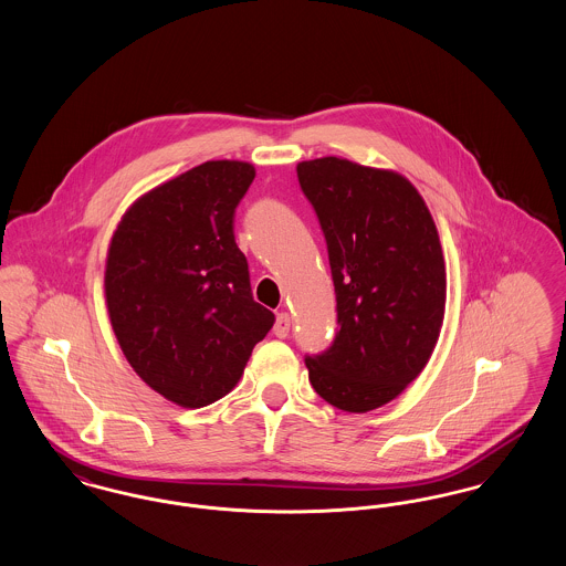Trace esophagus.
I'll list each match as a JSON object with an SVG mask.
<instances>
[{
  "label": "esophagus",
  "mask_w": 566,
  "mask_h": 566,
  "mask_svg": "<svg viewBox=\"0 0 566 566\" xmlns=\"http://www.w3.org/2000/svg\"><path fill=\"white\" fill-rule=\"evenodd\" d=\"M289 331H291V316H289V312H280V314L275 316L273 333H275V337L284 339V337L289 335Z\"/></svg>",
  "instance_id": "obj_1"
}]
</instances>
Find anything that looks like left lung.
Listing matches in <instances>:
<instances>
[{
    "label": "left lung",
    "instance_id": "1",
    "mask_svg": "<svg viewBox=\"0 0 566 566\" xmlns=\"http://www.w3.org/2000/svg\"><path fill=\"white\" fill-rule=\"evenodd\" d=\"M328 248L337 296L333 346L307 356L326 403L365 413L422 374L446 314V261L429 206L392 169L342 157L296 165Z\"/></svg>",
    "mask_w": 566,
    "mask_h": 566
}]
</instances>
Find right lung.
Returning a JSON list of instances; mask_svg holds the SVG:
<instances>
[{"label":"right lung","mask_w":566,"mask_h":566,"mask_svg":"<svg viewBox=\"0 0 566 566\" xmlns=\"http://www.w3.org/2000/svg\"><path fill=\"white\" fill-rule=\"evenodd\" d=\"M256 171L206 161L139 195L112 233L104 295L135 374L171 403L229 395L273 314L250 293L233 214Z\"/></svg>","instance_id":"right-lung-1"}]
</instances>
